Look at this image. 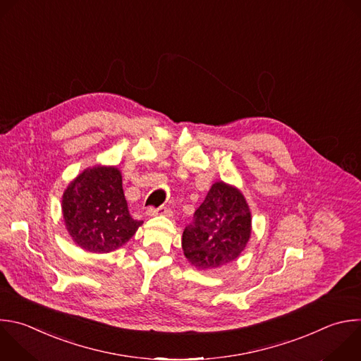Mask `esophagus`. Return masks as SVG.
Returning a JSON list of instances; mask_svg holds the SVG:
<instances>
[{"instance_id":"obj_1","label":"esophagus","mask_w":361,"mask_h":361,"mask_svg":"<svg viewBox=\"0 0 361 361\" xmlns=\"http://www.w3.org/2000/svg\"><path fill=\"white\" fill-rule=\"evenodd\" d=\"M170 208L167 207H159V208H154V207H150L146 209V215L147 216H154V215H170Z\"/></svg>"}]
</instances>
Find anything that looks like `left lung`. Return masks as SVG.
Wrapping results in <instances>:
<instances>
[{
	"label": "left lung",
	"mask_w": 361,
	"mask_h": 361,
	"mask_svg": "<svg viewBox=\"0 0 361 361\" xmlns=\"http://www.w3.org/2000/svg\"><path fill=\"white\" fill-rule=\"evenodd\" d=\"M251 236V211L243 192L222 181L212 184L192 222L183 232L185 258L198 269L235 261Z\"/></svg>",
	"instance_id": "left-lung-1"
}]
</instances>
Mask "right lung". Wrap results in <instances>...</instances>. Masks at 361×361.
<instances>
[{
    "label": "right lung",
    "mask_w": 361,
    "mask_h": 361,
    "mask_svg": "<svg viewBox=\"0 0 361 361\" xmlns=\"http://www.w3.org/2000/svg\"><path fill=\"white\" fill-rule=\"evenodd\" d=\"M62 212L76 245L89 252H111L136 233L143 221L133 219L116 167L94 166L65 190Z\"/></svg>",
    "instance_id": "add662e5"
}]
</instances>
